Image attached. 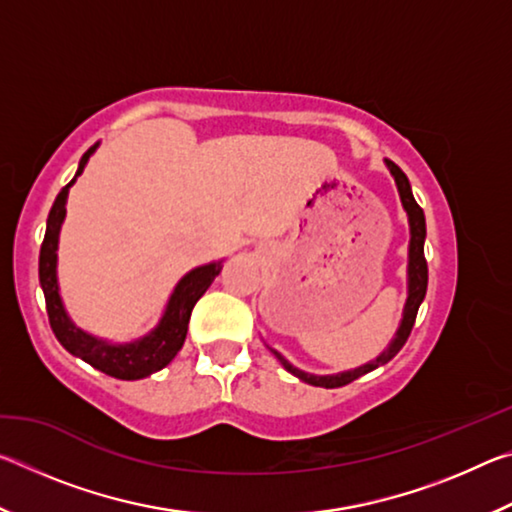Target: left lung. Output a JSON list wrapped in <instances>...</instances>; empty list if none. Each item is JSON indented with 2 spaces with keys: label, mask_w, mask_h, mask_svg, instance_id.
Here are the masks:
<instances>
[{
  "label": "left lung",
  "mask_w": 512,
  "mask_h": 512,
  "mask_svg": "<svg viewBox=\"0 0 512 512\" xmlns=\"http://www.w3.org/2000/svg\"><path fill=\"white\" fill-rule=\"evenodd\" d=\"M388 171H391V176L397 185V194H400V201L406 216H409V232H411V239H409V264H406V302H404V311H402V320H400V327H397V332L393 336V341L388 343V348L375 357L368 363H363L359 368H352V370H343V372H336V375H311V372H305L293 366L291 361H287L282 357L280 352L268 348L273 354L275 359L282 363L284 370H289L293 377H298L305 381V384L311 386H320V388H339L350 384V381L359 379L361 375H366V372H372L379 366H384V363L391 361L397 352L402 350V345L409 339L413 323H415V316H418V309L424 300V293H427V259H424V237H427V223H424V212L422 207L415 203L413 192H411V185H409V178L404 176V171L397 167L395 162L391 160H384Z\"/></svg>",
  "instance_id": "left-lung-1"
}]
</instances>
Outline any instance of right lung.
I'll use <instances>...</instances> for the list:
<instances>
[{"label":"right lung","instance_id":"1","mask_svg":"<svg viewBox=\"0 0 512 512\" xmlns=\"http://www.w3.org/2000/svg\"><path fill=\"white\" fill-rule=\"evenodd\" d=\"M97 149H99V142L83 153L79 169H76V176L69 180V185L60 189L54 205H51L45 241H42V248H40V287H42V293H45L51 329H54L56 339L69 354L83 359L85 363H90L92 368L106 372L110 377L135 381L162 370L167 363L173 361V357L180 352V348H183L192 309L198 302V298L210 289L214 277L221 273L223 259H219V262L196 266L180 277L178 284L171 291L167 307H164L158 325H155L149 334L140 336V339L128 341V343H112L106 339H99V336L85 332V329L76 325L67 314L63 298H60L58 241H60V228H63V221L67 214L69 187L76 183V178L81 176L85 164L90 162L92 153Z\"/></svg>","mask_w":512,"mask_h":512}]
</instances>
